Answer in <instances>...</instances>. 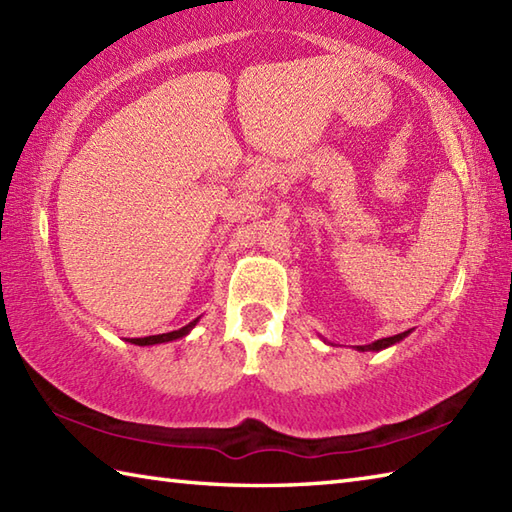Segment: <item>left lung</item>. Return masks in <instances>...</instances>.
Returning a JSON list of instances; mask_svg holds the SVG:
<instances>
[{
	"label": "left lung",
	"mask_w": 512,
	"mask_h": 512,
	"mask_svg": "<svg viewBox=\"0 0 512 512\" xmlns=\"http://www.w3.org/2000/svg\"><path fill=\"white\" fill-rule=\"evenodd\" d=\"M407 334H409V332H402V334H396V336H387V339H378V341L369 343V345H356V350H358V352H380V350H385V347L402 341Z\"/></svg>",
	"instance_id": "8db88e82"
}]
</instances>
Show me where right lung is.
Returning <instances> with one entry per match:
<instances>
[{
  "instance_id": "obj_1",
  "label": "right lung",
  "mask_w": 512,
  "mask_h": 512,
  "mask_svg": "<svg viewBox=\"0 0 512 512\" xmlns=\"http://www.w3.org/2000/svg\"><path fill=\"white\" fill-rule=\"evenodd\" d=\"M198 321L200 319H195L189 325H184V328H180V330H173V332H167V334H156V336H145V339H132L129 343H134V345H156V343L176 341V339H182V336H187L193 330V325Z\"/></svg>"
}]
</instances>
